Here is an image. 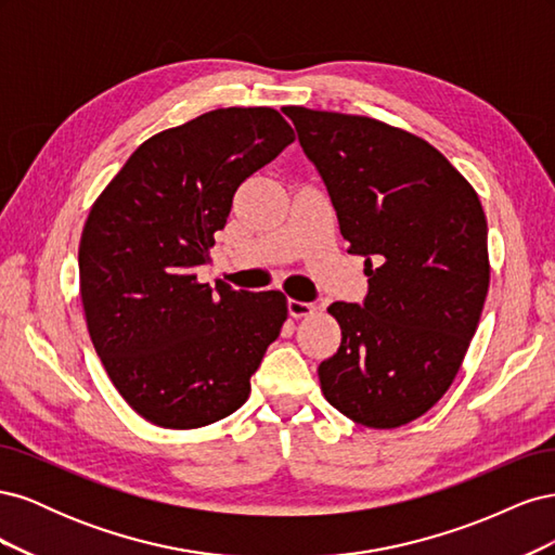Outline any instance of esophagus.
I'll use <instances>...</instances> for the list:
<instances>
[{"instance_id": "esophagus-1", "label": "esophagus", "mask_w": 555, "mask_h": 555, "mask_svg": "<svg viewBox=\"0 0 555 555\" xmlns=\"http://www.w3.org/2000/svg\"><path fill=\"white\" fill-rule=\"evenodd\" d=\"M287 308H289V314L296 317V319L310 317V314L314 312V306H312V304H306V300H296V298H289Z\"/></svg>"}]
</instances>
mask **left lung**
<instances>
[{"label":"left lung","instance_id":"8db88e82","mask_svg":"<svg viewBox=\"0 0 555 555\" xmlns=\"http://www.w3.org/2000/svg\"><path fill=\"white\" fill-rule=\"evenodd\" d=\"M322 176L367 296L333 304L343 340L319 363L331 405L367 428L426 414L456 377L489 294L479 196L449 159L373 117L282 108Z\"/></svg>","mask_w":555,"mask_h":555}]
</instances>
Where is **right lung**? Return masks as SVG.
Instances as JSON below:
<instances>
[{
    "instance_id": "obj_1",
    "label": "right lung",
    "mask_w": 555,
    "mask_h": 555,
    "mask_svg": "<svg viewBox=\"0 0 555 555\" xmlns=\"http://www.w3.org/2000/svg\"><path fill=\"white\" fill-rule=\"evenodd\" d=\"M275 111L217 108L137 147L82 227L80 298L113 386L145 422L188 430L249 396L287 319L280 292L196 280L241 182L294 143Z\"/></svg>"
}]
</instances>
